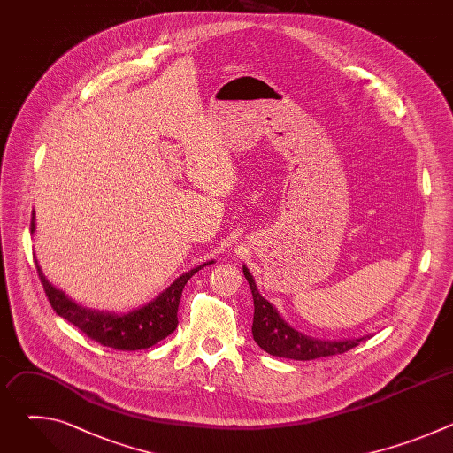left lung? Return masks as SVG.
Listing matches in <instances>:
<instances>
[{"mask_svg": "<svg viewBox=\"0 0 453 453\" xmlns=\"http://www.w3.org/2000/svg\"><path fill=\"white\" fill-rule=\"evenodd\" d=\"M243 276L249 281L252 299H254L252 337L257 346H260L264 351L271 353L273 357H283L292 360H315L320 357L346 353L355 346H358L360 341H364V339L317 341L296 332L280 317L276 308L265 297H262L260 292H257L256 283L250 273L247 271V267H243Z\"/></svg>", "mask_w": 453, "mask_h": 453, "instance_id": "8db88e82", "label": "left lung"}]
</instances>
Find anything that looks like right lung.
<instances>
[{
  "label": "right lung",
  "instance_id": "1",
  "mask_svg": "<svg viewBox=\"0 0 453 453\" xmlns=\"http://www.w3.org/2000/svg\"><path fill=\"white\" fill-rule=\"evenodd\" d=\"M34 229H35V224H34V213H32L30 231L34 233ZM35 267H37L42 288L48 296V301L57 315L72 322L73 326H77L91 341L102 346H107L118 351H138V349L152 348L154 344H157L159 341L173 334V330L179 325L177 310H179L182 288L193 274L201 271L203 267H206V264L197 269H191L180 278H177L152 303L123 315L95 311V310L79 306L75 301L68 299V296H64V292L57 290L55 287H51V283H48V280L42 276L37 265V260H35Z\"/></svg>",
  "mask_w": 453,
  "mask_h": 453
}]
</instances>
